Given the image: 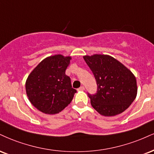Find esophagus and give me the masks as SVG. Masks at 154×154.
I'll list each match as a JSON object with an SVG mask.
<instances>
[{"label":"esophagus","instance_id":"34e87169","mask_svg":"<svg viewBox=\"0 0 154 154\" xmlns=\"http://www.w3.org/2000/svg\"><path fill=\"white\" fill-rule=\"evenodd\" d=\"M77 90H78V91H83V90H85V87L81 86L80 88H79L78 89H77Z\"/></svg>","mask_w":154,"mask_h":154}]
</instances>
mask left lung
<instances>
[{"label": "left lung", "mask_w": 154, "mask_h": 154, "mask_svg": "<svg viewBox=\"0 0 154 154\" xmlns=\"http://www.w3.org/2000/svg\"><path fill=\"white\" fill-rule=\"evenodd\" d=\"M97 85V92L88 93L92 107L104 116L118 115L131 105L137 95L134 75L122 63L109 55L84 56Z\"/></svg>", "instance_id": "8db88e82"}]
</instances>
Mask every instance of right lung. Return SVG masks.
Returning a JSON list of instances; mask_svg holds the SVG:
<instances>
[{
  "mask_svg": "<svg viewBox=\"0 0 154 154\" xmlns=\"http://www.w3.org/2000/svg\"><path fill=\"white\" fill-rule=\"evenodd\" d=\"M71 57L57 54L47 57L34 68L26 82L29 101L46 114H57L64 110L77 92L65 71Z\"/></svg>",
  "mask_w": 154,
  "mask_h": 154,
  "instance_id": "obj_1",
  "label": "right lung"
}]
</instances>
